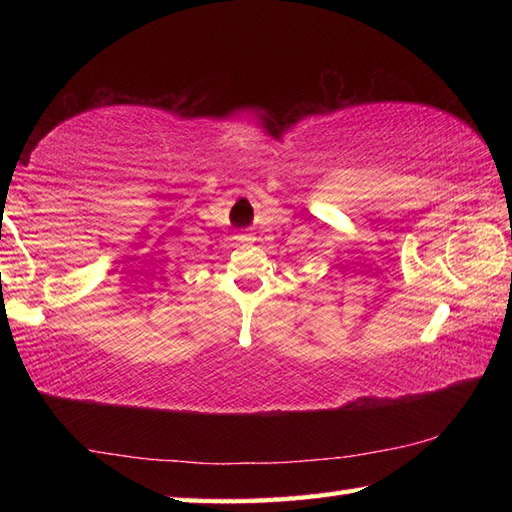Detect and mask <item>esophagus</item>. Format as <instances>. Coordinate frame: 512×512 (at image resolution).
<instances>
[{"label":"esophagus","mask_w":512,"mask_h":512,"mask_svg":"<svg viewBox=\"0 0 512 512\" xmlns=\"http://www.w3.org/2000/svg\"><path fill=\"white\" fill-rule=\"evenodd\" d=\"M237 239H239V242H242V244H250V242H253V235H250V233H242Z\"/></svg>","instance_id":"34e87169"}]
</instances>
